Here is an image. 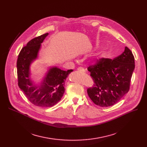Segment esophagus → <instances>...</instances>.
I'll use <instances>...</instances> for the list:
<instances>
[{"instance_id":"1","label":"esophagus","mask_w":147,"mask_h":147,"mask_svg":"<svg viewBox=\"0 0 147 147\" xmlns=\"http://www.w3.org/2000/svg\"><path fill=\"white\" fill-rule=\"evenodd\" d=\"M78 71H80V72H85V69H84L83 67H79L78 68Z\"/></svg>"}]
</instances>
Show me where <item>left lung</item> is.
<instances>
[{"instance_id": "8db88e82", "label": "left lung", "mask_w": 147, "mask_h": 147, "mask_svg": "<svg viewBox=\"0 0 147 147\" xmlns=\"http://www.w3.org/2000/svg\"><path fill=\"white\" fill-rule=\"evenodd\" d=\"M134 69L135 58L127 47L113 59H100L95 65L88 68L94 82L93 87L87 90L88 96L101 107L117 103L129 92Z\"/></svg>"}]
</instances>
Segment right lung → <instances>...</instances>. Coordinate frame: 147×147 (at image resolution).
Wrapping results in <instances>:
<instances>
[{
    "mask_svg": "<svg viewBox=\"0 0 147 147\" xmlns=\"http://www.w3.org/2000/svg\"><path fill=\"white\" fill-rule=\"evenodd\" d=\"M48 34H42L28 42L20 51L17 63L19 88L31 102L40 107H52L60 101L65 92L66 79L73 71H64L53 66L49 68L38 84L31 78V64L38 58L41 44Z\"/></svg>",
    "mask_w": 147,
    "mask_h": 147,
    "instance_id": "right-lung-1",
    "label": "right lung"
}]
</instances>
